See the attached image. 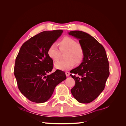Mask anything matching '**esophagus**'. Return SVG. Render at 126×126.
I'll use <instances>...</instances> for the list:
<instances>
[{"instance_id":"esophagus-1","label":"esophagus","mask_w":126,"mask_h":126,"mask_svg":"<svg viewBox=\"0 0 126 126\" xmlns=\"http://www.w3.org/2000/svg\"><path fill=\"white\" fill-rule=\"evenodd\" d=\"M65 74H66V75L67 77H69V75H70V72H68V71H66L65 72Z\"/></svg>"}]
</instances>
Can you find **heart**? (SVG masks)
I'll use <instances>...</instances> for the list:
<instances>
[{
	"label": "heart",
	"mask_w": 126,
	"mask_h": 126,
	"mask_svg": "<svg viewBox=\"0 0 126 126\" xmlns=\"http://www.w3.org/2000/svg\"><path fill=\"white\" fill-rule=\"evenodd\" d=\"M62 52H65L64 58L65 60H60L55 63V67L60 70H67L73 68L75 63H81L85 57V51L81 45L72 38L65 36L58 44ZM56 44H52L49 47L47 54L51 60L57 61L60 55V52Z\"/></svg>",
	"instance_id": "1"
}]
</instances>
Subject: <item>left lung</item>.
<instances>
[{
    "label": "left lung",
    "instance_id": "8db88e82",
    "mask_svg": "<svg viewBox=\"0 0 126 126\" xmlns=\"http://www.w3.org/2000/svg\"><path fill=\"white\" fill-rule=\"evenodd\" d=\"M68 33L79 39L85 51L82 62L70 71L75 81L71 93L78 102L88 104L97 98L105 88L109 76L107 56L102 45L88 33L78 30Z\"/></svg>",
    "mask_w": 126,
    "mask_h": 126
}]
</instances>
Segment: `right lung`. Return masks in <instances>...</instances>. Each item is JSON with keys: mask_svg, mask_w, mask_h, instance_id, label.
<instances>
[{"mask_svg": "<svg viewBox=\"0 0 126 126\" xmlns=\"http://www.w3.org/2000/svg\"><path fill=\"white\" fill-rule=\"evenodd\" d=\"M62 30L41 32L26 41L16 58L14 75L19 89L30 101H47L56 86L66 79L64 72L53 69V60L47 54L49 47L61 36Z\"/></svg>", "mask_w": 126, "mask_h": 126, "instance_id": "right-lung-1", "label": "right lung"}]
</instances>
